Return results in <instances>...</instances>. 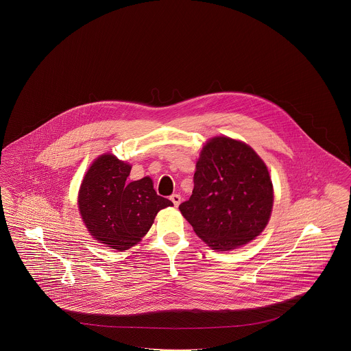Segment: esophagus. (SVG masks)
<instances>
[{
	"label": "esophagus",
	"instance_id": "obj_1",
	"mask_svg": "<svg viewBox=\"0 0 351 351\" xmlns=\"http://www.w3.org/2000/svg\"><path fill=\"white\" fill-rule=\"evenodd\" d=\"M171 202L173 203L175 207H179L181 202V197L179 194H172L170 197Z\"/></svg>",
	"mask_w": 351,
	"mask_h": 351
}]
</instances>
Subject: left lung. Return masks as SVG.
<instances>
[{"label":"left lung","instance_id":"obj_1","mask_svg":"<svg viewBox=\"0 0 351 351\" xmlns=\"http://www.w3.org/2000/svg\"><path fill=\"white\" fill-rule=\"evenodd\" d=\"M273 201L269 171L255 150L239 140L216 136L201 150L194 189L179 208L203 242L230 251L265 229Z\"/></svg>","mask_w":351,"mask_h":351}]
</instances>
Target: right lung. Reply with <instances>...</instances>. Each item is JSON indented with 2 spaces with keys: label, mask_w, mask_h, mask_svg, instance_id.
Returning <instances> with one entry per match:
<instances>
[{
  "label": "right lung",
  "mask_w": 351,
  "mask_h": 351,
  "mask_svg": "<svg viewBox=\"0 0 351 351\" xmlns=\"http://www.w3.org/2000/svg\"><path fill=\"white\" fill-rule=\"evenodd\" d=\"M131 166L113 154H103L86 172L78 208L87 230L106 247L126 251L148 233L156 215L173 206L158 195L145 176L128 182Z\"/></svg>",
  "instance_id": "1"
}]
</instances>
